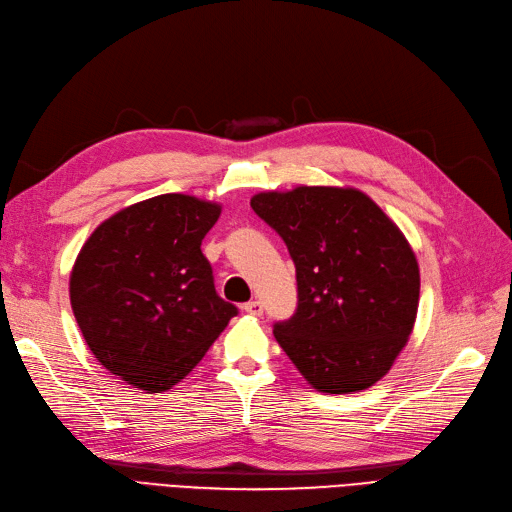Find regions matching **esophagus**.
Segmentation results:
<instances>
[{"label":"esophagus","mask_w":512,"mask_h":512,"mask_svg":"<svg viewBox=\"0 0 512 512\" xmlns=\"http://www.w3.org/2000/svg\"><path fill=\"white\" fill-rule=\"evenodd\" d=\"M244 312H249V315H253V317H259L261 312H263V304H261L259 300L246 302V304H244Z\"/></svg>","instance_id":"esophagus-1"}]
</instances>
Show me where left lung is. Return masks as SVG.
<instances>
[{
    "label": "left lung",
    "instance_id": "1",
    "mask_svg": "<svg viewBox=\"0 0 512 512\" xmlns=\"http://www.w3.org/2000/svg\"><path fill=\"white\" fill-rule=\"evenodd\" d=\"M251 206L295 263L298 308L274 323L295 368L323 393L381 381L419 308V263L400 227L351 187L263 191Z\"/></svg>",
    "mask_w": 512,
    "mask_h": 512
}]
</instances>
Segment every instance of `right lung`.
<instances>
[{
    "mask_svg": "<svg viewBox=\"0 0 512 512\" xmlns=\"http://www.w3.org/2000/svg\"><path fill=\"white\" fill-rule=\"evenodd\" d=\"M219 214L214 202L163 193L112 214L82 244L70 274L74 317L97 361L127 385L172 389L238 315L202 253Z\"/></svg>",
    "mask_w": 512,
    "mask_h": 512,
    "instance_id": "add662e5",
    "label": "right lung"
}]
</instances>
